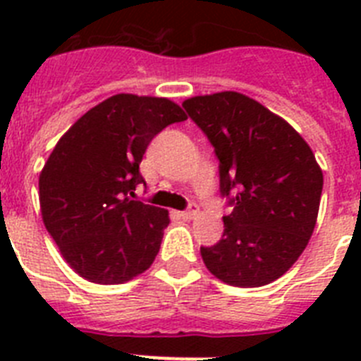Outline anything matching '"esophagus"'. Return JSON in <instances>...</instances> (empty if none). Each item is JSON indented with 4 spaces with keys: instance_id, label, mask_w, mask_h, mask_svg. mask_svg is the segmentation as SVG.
Instances as JSON below:
<instances>
[{
    "instance_id": "esophagus-1",
    "label": "esophagus",
    "mask_w": 361,
    "mask_h": 361,
    "mask_svg": "<svg viewBox=\"0 0 361 361\" xmlns=\"http://www.w3.org/2000/svg\"><path fill=\"white\" fill-rule=\"evenodd\" d=\"M197 215H199V206H197V204H190V208H188L186 212H180V216L186 220L195 219Z\"/></svg>"
}]
</instances>
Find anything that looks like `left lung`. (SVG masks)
Wrapping results in <instances>:
<instances>
[{
	"mask_svg": "<svg viewBox=\"0 0 361 361\" xmlns=\"http://www.w3.org/2000/svg\"><path fill=\"white\" fill-rule=\"evenodd\" d=\"M220 161V193L233 212L222 238L200 247L212 275L235 288L275 282L298 260L317 226L324 173L288 121L238 92L183 103Z\"/></svg>",
	"mask_w": 361,
	"mask_h": 361,
	"instance_id": "left-lung-1",
	"label": "left lung"
}]
</instances>
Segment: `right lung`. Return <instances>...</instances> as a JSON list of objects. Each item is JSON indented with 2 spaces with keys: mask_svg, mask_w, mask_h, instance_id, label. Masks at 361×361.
<instances>
[{
  "mask_svg": "<svg viewBox=\"0 0 361 361\" xmlns=\"http://www.w3.org/2000/svg\"><path fill=\"white\" fill-rule=\"evenodd\" d=\"M166 97L117 94L90 108L57 141L39 173L44 228L79 276L114 286L153 264L168 209L133 200L149 141L186 121Z\"/></svg>",
  "mask_w": 361,
  "mask_h": 361,
  "instance_id": "add662e5",
  "label": "right lung"
}]
</instances>
